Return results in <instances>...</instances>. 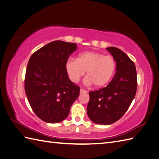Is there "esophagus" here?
I'll list each match as a JSON object with an SVG mask.
<instances>
[{
    "label": "esophagus",
    "mask_w": 159,
    "mask_h": 159,
    "mask_svg": "<svg viewBox=\"0 0 159 159\" xmlns=\"http://www.w3.org/2000/svg\"><path fill=\"white\" fill-rule=\"evenodd\" d=\"M80 93H87V91L81 88V89H80Z\"/></svg>",
    "instance_id": "esophagus-1"
}]
</instances>
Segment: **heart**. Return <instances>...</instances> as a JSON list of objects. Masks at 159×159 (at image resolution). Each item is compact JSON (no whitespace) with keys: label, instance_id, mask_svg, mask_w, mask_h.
<instances>
[{"label":"heart","instance_id":"1","mask_svg":"<svg viewBox=\"0 0 159 159\" xmlns=\"http://www.w3.org/2000/svg\"><path fill=\"white\" fill-rule=\"evenodd\" d=\"M116 66L113 57L88 51L80 54L76 59L72 58L67 60L65 67L72 82H79L86 72L85 84L92 85L93 83L96 87H101L110 81Z\"/></svg>","mask_w":159,"mask_h":159}]
</instances>
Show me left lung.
I'll return each mask as SVG.
<instances>
[{"label": "left lung", "mask_w": 159, "mask_h": 159, "mask_svg": "<svg viewBox=\"0 0 159 159\" xmlns=\"http://www.w3.org/2000/svg\"><path fill=\"white\" fill-rule=\"evenodd\" d=\"M116 62V72L106 87L89 92L87 115L93 122L109 125L122 117L135 96L137 71L134 62L122 50L107 48Z\"/></svg>", "instance_id": "left-lung-1"}]
</instances>
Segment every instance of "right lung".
<instances>
[{
  "label": "right lung",
  "instance_id": "1",
  "mask_svg": "<svg viewBox=\"0 0 159 159\" xmlns=\"http://www.w3.org/2000/svg\"><path fill=\"white\" fill-rule=\"evenodd\" d=\"M77 48L74 43L50 42L33 54L26 67L25 89L33 112L48 123H58L69 115L80 87L70 80L66 63Z\"/></svg>",
  "mask_w": 159,
  "mask_h": 159
}]
</instances>
